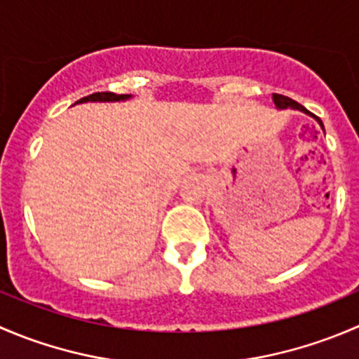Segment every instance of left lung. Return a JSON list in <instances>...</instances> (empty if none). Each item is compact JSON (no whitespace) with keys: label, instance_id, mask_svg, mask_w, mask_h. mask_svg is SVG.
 Segmentation results:
<instances>
[{"label":"left lung","instance_id":"8db88e82","mask_svg":"<svg viewBox=\"0 0 359 359\" xmlns=\"http://www.w3.org/2000/svg\"><path fill=\"white\" fill-rule=\"evenodd\" d=\"M273 103H276V107H277V109H297V110H302V112L309 114V116H312V117H314V119L318 121L319 124H321V128H323V130H325V126H323L321 119H319V117H316L314 114H311V112H309V110L305 109V107H302L300 103H297V102H294V100L287 98V96H283V95H273Z\"/></svg>","mask_w":359,"mask_h":359}]
</instances>
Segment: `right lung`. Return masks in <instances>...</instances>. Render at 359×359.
<instances>
[{
  "mask_svg": "<svg viewBox=\"0 0 359 359\" xmlns=\"http://www.w3.org/2000/svg\"><path fill=\"white\" fill-rule=\"evenodd\" d=\"M131 95H116V93H95V95L83 96L76 103H86V102H124L130 100Z\"/></svg>",
  "mask_w": 359,
  "mask_h": 359,
  "instance_id": "add662e5",
  "label": "right lung"
}]
</instances>
